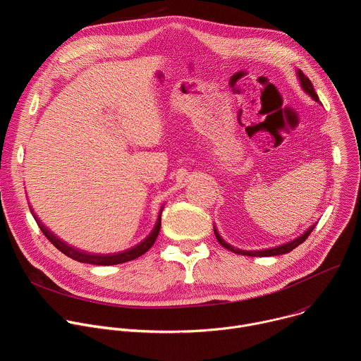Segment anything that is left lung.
I'll return each instance as SVG.
<instances>
[{"mask_svg": "<svg viewBox=\"0 0 361 361\" xmlns=\"http://www.w3.org/2000/svg\"><path fill=\"white\" fill-rule=\"evenodd\" d=\"M297 74H298V78H300V84H301V87L304 88V91L307 92V94H310L316 101H319V95H317V92H316V90H314V87H313V84H312V81L308 80V77L307 75H304L300 70L297 71ZM316 227V224L314 226H312L310 228H308L304 234H301L300 237H297L295 240H293L291 243H287V244H283V245H280V247H276V248H269V250H262V251H244V250H238V248H234V247H231L230 244H227L221 237H220V234L217 233V230L214 228V233H216V237H217V240H219V243L223 245V247H226L227 250H230V251H233V252H237V254H243V255H251V257H270V255H280V254H286V252H290L293 248H295L297 245H300L302 241H305V238L312 234V231H313V228Z\"/></svg>", "mask_w": 361, "mask_h": 361, "instance_id": "8db88e82", "label": "left lung"}]
</instances>
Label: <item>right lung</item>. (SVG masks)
<instances>
[{"label": "right lung", "mask_w": 361, "mask_h": 361, "mask_svg": "<svg viewBox=\"0 0 361 361\" xmlns=\"http://www.w3.org/2000/svg\"><path fill=\"white\" fill-rule=\"evenodd\" d=\"M163 210V209H161ZM38 227L41 228V231L44 233V235L51 241V244H54L57 250H60L61 252H64L66 255H68L70 259L73 260H77L80 263H87V264H95V266H113V264H121V263H127V262H131V260H135L138 259L140 255H142L145 251H148L151 248V245L156 243L157 240V235L160 233V228H161V212H160V216L157 219V224L156 227H154V230L151 231V234L142 240L138 245L133 247L131 250H127V251H123V252H118V254H113V255H98V254H87V252H82V251H78V250H74L73 247L67 245L66 243H63L61 240H59L56 235L51 234L39 221L38 219L34 216Z\"/></svg>", "instance_id": "add662e5"}]
</instances>
